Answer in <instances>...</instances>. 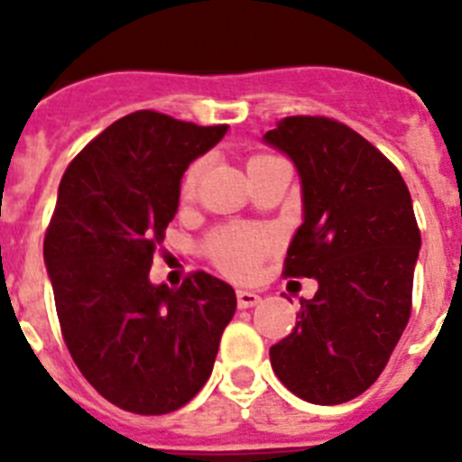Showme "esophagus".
Instances as JSON below:
<instances>
[{
	"label": "esophagus",
	"instance_id": "esophagus-1",
	"mask_svg": "<svg viewBox=\"0 0 462 462\" xmlns=\"http://www.w3.org/2000/svg\"><path fill=\"white\" fill-rule=\"evenodd\" d=\"M236 298H238V308H254L256 303H261L259 293L250 291V289H238Z\"/></svg>",
	"mask_w": 462,
	"mask_h": 462
}]
</instances>
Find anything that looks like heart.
<instances>
[{
  "label": "heart",
  "mask_w": 462,
  "mask_h": 462,
  "mask_svg": "<svg viewBox=\"0 0 462 462\" xmlns=\"http://www.w3.org/2000/svg\"><path fill=\"white\" fill-rule=\"evenodd\" d=\"M263 157H252L250 162ZM201 173V164H194L185 178V194H191ZM268 252V238L254 234L250 228H226L212 240V254L219 266L236 277H247L259 268L261 259Z\"/></svg>",
  "instance_id": "obj_1"
}]
</instances>
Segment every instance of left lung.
<instances>
[{"label": "left lung", "instance_id": "8db88e82", "mask_svg": "<svg viewBox=\"0 0 462 462\" xmlns=\"http://www.w3.org/2000/svg\"><path fill=\"white\" fill-rule=\"evenodd\" d=\"M263 143L300 180L284 273L319 284L271 365L298 398L340 405L373 386L410 321L421 250L410 189L373 143L328 117H284Z\"/></svg>", "mask_w": 462, "mask_h": 462}]
</instances>
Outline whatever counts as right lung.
I'll list each match as a JSON object with an SVG mask.
<instances>
[{"instance_id":"right-lung-1","label":"right lung","mask_w":462,"mask_h":462,"mask_svg":"<svg viewBox=\"0 0 462 462\" xmlns=\"http://www.w3.org/2000/svg\"><path fill=\"white\" fill-rule=\"evenodd\" d=\"M226 132L138 110L94 138L57 189L43 261L64 342L85 379L126 411L189 402L236 312L231 284L203 271L180 289L150 282L182 175Z\"/></svg>"}]
</instances>
